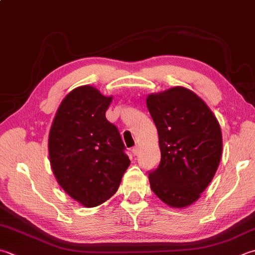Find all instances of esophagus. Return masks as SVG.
Returning a JSON list of instances; mask_svg holds the SVG:
<instances>
[{
    "label": "esophagus",
    "mask_w": 255,
    "mask_h": 255,
    "mask_svg": "<svg viewBox=\"0 0 255 255\" xmlns=\"http://www.w3.org/2000/svg\"><path fill=\"white\" fill-rule=\"evenodd\" d=\"M131 152H132L133 154H138V152H139V147H138V146H134V147L131 149Z\"/></svg>",
    "instance_id": "obj_1"
}]
</instances>
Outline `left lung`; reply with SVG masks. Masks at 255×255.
<instances>
[{"label":"left lung","mask_w":255,"mask_h":255,"mask_svg":"<svg viewBox=\"0 0 255 255\" xmlns=\"http://www.w3.org/2000/svg\"><path fill=\"white\" fill-rule=\"evenodd\" d=\"M146 103L161 151L160 163L149 172L151 190L172 208L190 206L211 182L220 162V125L206 103L184 87L150 94Z\"/></svg>","instance_id":"8db88e82"}]
</instances>
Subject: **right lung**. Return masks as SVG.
<instances>
[{"mask_svg":"<svg viewBox=\"0 0 255 255\" xmlns=\"http://www.w3.org/2000/svg\"><path fill=\"white\" fill-rule=\"evenodd\" d=\"M112 101L93 86L75 88L59 105L49 130L54 176L68 196L86 208L114 196L130 164L121 133L106 119Z\"/></svg>","mask_w":255,"mask_h":255,"instance_id":"right-lung-1","label":"right lung"}]
</instances>
